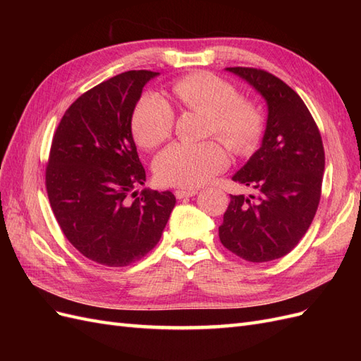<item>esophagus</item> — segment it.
Wrapping results in <instances>:
<instances>
[{"label":"esophagus","mask_w":361,"mask_h":361,"mask_svg":"<svg viewBox=\"0 0 361 361\" xmlns=\"http://www.w3.org/2000/svg\"><path fill=\"white\" fill-rule=\"evenodd\" d=\"M197 194V190H176L174 191V195L178 199H183V197H192V195Z\"/></svg>","instance_id":"1"}]
</instances>
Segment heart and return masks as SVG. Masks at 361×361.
I'll use <instances>...</instances> for the list:
<instances>
[{"label": "heart", "mask_w": 361, "mask_h": 361, "mask_svg": "<svg viewBox=\"0 0 361 361\" xmlns=\"http://www.w3.org/2000/svg\"><path fill=\"white\" fill-rule=\"evenodd\" d=\"M171 94L182 108L207 114L204 135H215L236 155L253 152L265 133L264 110L241 97L236 85L212 72L197 71L171 84ZM174 125L170 104L157 93H146L137 102L130 130L137 145L155 149L166 141ZM227 164L224 147L216 140L173 143L154 162L157 179L170 187L197 188Z\"/></svg>", "instance_id": "1"}]
</instances>
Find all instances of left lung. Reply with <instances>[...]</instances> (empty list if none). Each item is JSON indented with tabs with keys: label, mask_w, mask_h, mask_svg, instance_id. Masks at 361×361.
Instances as JSON below:
<instances>
[{
	"label": "left lung",
	"mask_w": 361,
	"mask_h": 361,
	"mask_svg": "<svg viewBox=\"0 0 361 361\" xmlns=\"http://www.w3.org/2000/svg\"><path fill=\"white\" fill-rule=\"evenodd\" d=\"M247 80L268 104L260 149L233 180L255 190L231 195L218 227L221 244L244 260L286 256L309 231L322 192L325 154L309 108L276 75L257 68H227Z\"/></svg>",
	"instance_id": "obj_1"
}]
</instances>
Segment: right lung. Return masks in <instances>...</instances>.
Returning a JSON list of instances; mask_svg holds the SVG:
<instances>
[{"label":"right lung","mask_w":361,"mask_h":361,"mask_svg":"<svg viewBox=\"0 0 361 361\" xmlns=\"http://www.w3.org/2000/svg\"><path fill=\"white\" fill-rule=\"evenodd\" d=\"M152 71H128L82 93L61 117L45 171L48 199L68 241L106 267H128L155 248L173 211L170 191L146 180L130 118Z\"/></svg>","instance_id":"add662e5"}]
</instances>
